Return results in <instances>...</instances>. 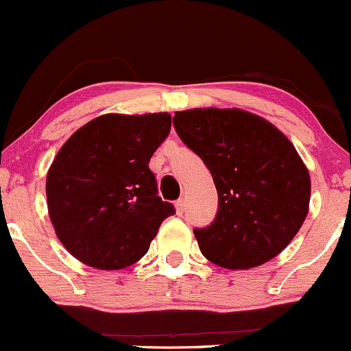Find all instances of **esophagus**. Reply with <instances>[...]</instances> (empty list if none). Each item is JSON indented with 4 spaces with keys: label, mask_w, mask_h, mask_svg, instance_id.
Masks as SVG:
<instances>
[{
    "label": "esophagus",
    "mask_w": 351,
    "mask_h": 351,
    "mask_svg": "<svg viewBox=\"0 0 351 351\" xmlns=\"http://www.w3.org/2000/svg\"><path fill=\"white\" fill-rule=\"evenodd\" d=\"M174 206H176V213L180 217V215L184 213V199H177L174 203Z\"/></svg>",
    "instance_id": "1"
}]
</instances>
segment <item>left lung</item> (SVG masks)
Wrapping results in <instances>:
<instances>
[{
  "label": "left lung",
  "mask_w": 351,
  "mask_h": 351,
  "mask_svg": "<svg viewBox=\"0 0 351 351\" xmlns=\"http://www.w3.org/2000/svg\"><path fill=\"white\" fill-rule=\"evenodd\" d=\"M174 128L213 177L218 211L194 237L208 261L249 269L278 256L308 213L311 176L292 141L242 109L176 112Z\"/></svg>",
  "instance_id": "8db88e82"
}]
</instances>
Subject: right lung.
<instances>
[{"instance_id":"1","label":"right lung","mask_w":351,"mask_h":351,"mask_svg":"<svg viewBox=\"0 0 351 351\" xmlns=\"http://www.w3.org/2000/svg\"><path fill=\"white\" fill-rule=\"evenodd\" d=\"M171 114H104L68 138L46 179L58 239L83 265L123 269L148 252L176 213L157 196L152 155L171 131Z\"/></svg>"}]
</instances>
